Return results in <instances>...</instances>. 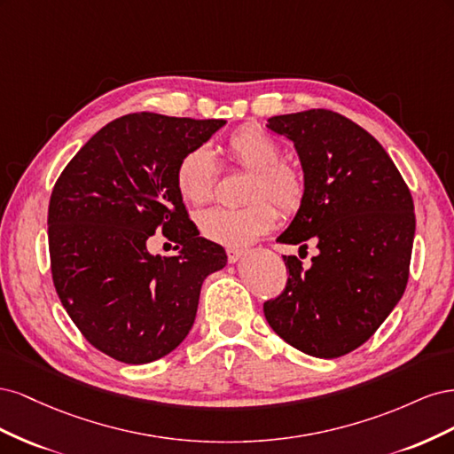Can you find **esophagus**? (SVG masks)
<instances>
[{
  "label": "esophagus",
  "mask_w": 454,
  "mask_h": 454,
  "mask_svg": "<svg viewBox=\"0 0 454 454\" xmlns=\"http://www.w3.org/2000/svg\"><path fill=\"white\" fill-rule=\"evenodd\" d=\"M244 250L240 248H227V261L229 263H237V261L242 257Z\"/></svg>",
  "instance_id": "esophagus-1"
}]
</instances>
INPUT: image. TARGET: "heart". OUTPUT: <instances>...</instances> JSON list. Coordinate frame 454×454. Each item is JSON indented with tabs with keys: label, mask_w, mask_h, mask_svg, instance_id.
I'll return each mask as SVG.
<instances>
[{
	"label": "heart",
	"mask_w": 454,
	"mask_h": 454,
	"mask_svg": "<svg viewBox=\"0 0 454 454\" xmlns=\"http://www.w3.org/2000/svg\"><path fill=\"white\" fill-rule=\"evenodd\" d=\"M231 160L248 170L242 184V199L237 208H210L197 217L200 235L215 244L240 248L265 235L277 222L278 212L295 214L307 195L305 174L297 164L280 159V144L257 125H244L232 132L227 144ZM215 167L206 147H193L177 162L176 187L180 197L200 206L214 197Z\"/></svg>",
	"instance_id": "heart-1"
}]
</instances>
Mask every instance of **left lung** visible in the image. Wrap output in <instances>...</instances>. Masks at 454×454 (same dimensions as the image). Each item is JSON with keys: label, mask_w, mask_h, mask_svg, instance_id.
<instances>
[{"label": "left lung", "mask_w": 454, "mask_h": 454, "mask_svg": "<svg viewBox=\"0 0 454 454\" xmlns=\"http://www.w3.org/2000/svg\"><path fill=\"white\" fill-rule=\"evenodd\" d=\"M290 138L307 195L278 242L320 254L310 269L284 255V292L263 305L274 333L316 358H339L373 335L402 299L415 239L413 197L367 130L329 109L277 115Z\"/></svg>", "instance_id": "obj_1"}]
</instances>
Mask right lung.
Here are the masks:
<instances>
[{
    "mask_svg": "<svg viewBox=\"0 0 454 454\" xmlns=\"http://www.w3.org/2000/svg\"><path fill=\"white\" fill-rule=\"evenodd\" d=\"M223 119L130 114L77 151L49 202L51 272L66 312L94 348L122 364L172 352L193 327L200 287L227 265L222 246L199 237L176 187V168ZM162 230L178 255L151 256Z\"/></svg>",
    "mask_w": 454,
    "mask_h": 454,
    "instance_id": "1",
    "label": "right lung"
}]
</instances>
